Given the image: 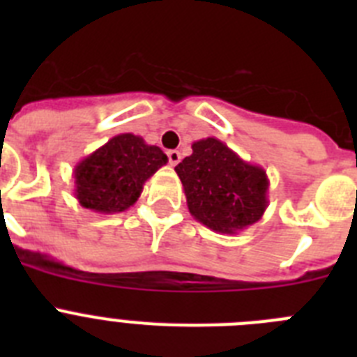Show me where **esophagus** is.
Returning a JSON list of instances; mask_svg holds the SVG:
<instances>
[{
	"mask_svg": "<svg viewBox=\"0 0 357 357\" xmlns=\"http://www.w3.org/2000/svg\"><path fill=\"white\" fill-rule=\"evenodd\" d=\"M168 160L172 166H176V164L181 162V151L178 150H169L168 151Z\"/></svg>",
	"mask_w": 357,
	"mask_h": 357,
	"instance_id": "34e87169",
	"label": "esophagus"
}]
</instances>
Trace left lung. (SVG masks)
Listing matches in <instances>:
<instances>
[{"label": "left lung", "mask_w": 357, "mask_h": 357, "mask_svg": "<svg viewBox=\"0 0 357 357\" xmlns=\"http://www.w3.org/2000/svg\"><path fill=\"white\" fill-rule=\"evenodd\" d=\"M193 153L176 164L188 209L220 234H238L259 222L268 207V175L216 137L195 141Z\"/></svg>", "instance_id": "1"}]
</instances>
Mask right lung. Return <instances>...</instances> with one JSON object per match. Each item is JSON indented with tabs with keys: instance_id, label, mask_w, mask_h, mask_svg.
I'll return each mask as SVG.
<instances>
[{
	"instance_id": "obj_1",
	"label": "right lung",
	"mask_w": 357,
	"mask_h": 357,
	"mask_svg": "<svg viewBox=\"0 0 357 357\" xmlns=\"http://www.w3.org/2000/svg\"><path fill=\"white\" fill-rule=\"evenodd\" d=\"M166 162V153L139 135H114L75 166V197L94 213H121L134 206L144 182Z\"/></svg>"
}]
</instances>
